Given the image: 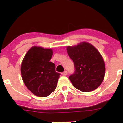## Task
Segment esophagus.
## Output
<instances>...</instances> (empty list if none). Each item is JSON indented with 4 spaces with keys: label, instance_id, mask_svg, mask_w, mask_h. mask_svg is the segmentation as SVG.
<instances>
[{
    "label": "esophagus",
    "instance_id": "obj_1",
    "mask_svg": "<svg viewBox=\"0 0 123 123\" xmlns=\"http://www.w3.org/2000/svg\"><path fill=\"white\" fill-rule=\"evenodd\" d=\"M62 74L63 75H67L68 74V72H67V70H65V71H64L63 73H62Z\"/></svg>",
    "mask_w": 123,
    "mask_h": 123
}]
</instances>
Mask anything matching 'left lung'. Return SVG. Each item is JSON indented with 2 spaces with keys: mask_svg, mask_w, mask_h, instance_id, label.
<instances>
[{
  "mask_svg": "<svg viewBox=\"0 0 123 123\" xmlns=\"http://www.w3.org/2000/svg\"><path fill=\"white\" fill-rule=\"evenodd\" d=\"M67 50L75 67L74 72L69 77L73 86L85 92L98 88L105 73V63L98 50L86 42L67 46Z\"/></svg>",
  "mask_w": 123,
  "mask_h": 123,
  "instance_id": "1",
  "label": "left lung"
}]
</instances>
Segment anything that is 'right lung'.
<instances>
[{
  "label": "right lung",
  "mask_w": 123,
  "mask_h": 123,
  "mask_svg": "<svg viewBox=\"0 0 123 123\" xmlns=\"http://www.w3.org/2000/svg\"><path fill=\"white\" fill-rule=\"evenodd\" d=\"M52 55V49L33 46L22 62L23 81L27 88L37 96H48L56 88L60 74L55 71V65L50 62Z\"/></svg>",
  "instance_id": "add662e5"
}]
</instances>
